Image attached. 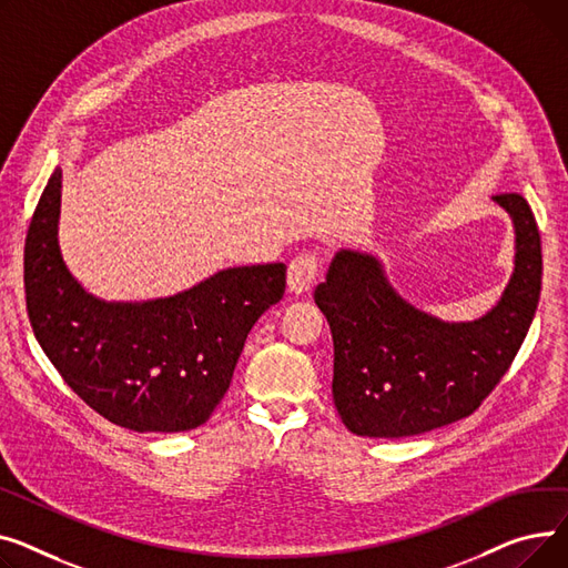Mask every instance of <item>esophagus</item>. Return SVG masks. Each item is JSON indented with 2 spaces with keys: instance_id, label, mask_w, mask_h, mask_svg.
<instances>
[{
  "instance_id": "1",
  "label": "esophagus",
  "mask_w": 568,
  "mask_h": 568,
  "mask_svg": "<svg viewBox=\"0 0 568 568\" xmlns=\"http://www.w3.org/2000/svg\"><path fill=\"white\" fill-rule=\"evenodd\" d=\"M318 268H321V261L316 254H312V252L297 254L288 263V291L297 293V295L307 293L318 277Z\"/></svg>"
}]
</instances>
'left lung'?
<instances>
[{"mask_svg":"<svg viewBox=\"0 0 568 568\" xmlns=\"http://www.w3.org/2000/svg\"><path fill=\"white\" fill-rule=\"evenodd\" d=\"M516 224V271L503 300L473 323L417 312L381 263L342 250L314 300L335 342L332 402L348 430L404 438L473 415L509 372L541 293V236L525 196L495 194Z\"/></svg>","mask_w":568,"mask_h":568,"instance_id":"1","label":"left lung"}]
</instances>
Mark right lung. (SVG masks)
<instances>
[{"instance_id":"right-lung-1","label":"right lung","mask_w":568,"mask_h":568,"mask_svg":"<svg viewBox=\"0 0 568 568\" xmlns=\"http://www.w3.org/2000/svg\"><path fill=\"white\" fill-rule=\"evenodd\" d=\"M59 196L54 170L24 241L27 314L54 369L112 424L140 433L204 424L229 389L252 325L282 300L286 265L229 268L151 303H103L65 271Z\"/></svg>"}]
</instances>
